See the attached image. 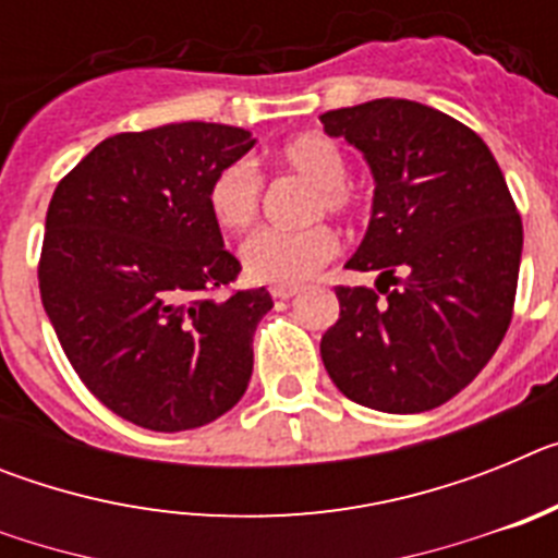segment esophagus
Instances as JSON below:
<instances>
[{"label":"esophagus","mask_w":558,"mask_h":558,"mask_svg":"<svg viewBox=\"0 0 558 558\" xmlns=\"http://www.w3.org/2000/svg\"><path fill=\"white\" fill-rule=\"evenodd\" d=\"M295 293H302L299 284H274V288H270V295H274V299H282V302L293 299Z\"/></svg>","instance_id":"1"}]
</instances>
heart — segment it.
I'll return each instance as SVG.
<instances>
[{"label": "heart", "instance_id": "obj_1", "mask_svg": "<svg viewBox=\"0 0 558 558\" xmlns=\"http://www.w3.org/2000/svg\"><path fill=\"white\" fill-rule=\"evenodd\" d=\"M276 165L290 175L313 184L304 220L315 223L293 231L265 229L243 243V268L254 282L302 284L338 254V236L318 218L332 215L340 220H360L366 201L349 190V159L343 147L324 133H302L276 150ZM206 206L211 220L223 231H245L263 206V175L248 159L220 167L206 186Z\"/></svg>", "mask_w": 558, "mask_h": 558}]
</instances>
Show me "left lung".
Returning a JSON list of instances; mask_svg holds the SVG:
<instances>
[{"label": "left lung", "mask_w": 558, "mask_h": 558, "mask_svg": "<svg viewBox=\"0 0 558 558\" xmlns=\"http://www.w3.org/2000/svg\"><path fill=\"white\" fill-rule=\"evenodd\" d=\"M322 122L372 167V220L347 268L379 270L377 290L335 288L324 366L357 405L433 411L470 386L509 329L520 211L486 142L436 108L383 97Z\"/></svg>", "instance_id": "1"}]
</instances>
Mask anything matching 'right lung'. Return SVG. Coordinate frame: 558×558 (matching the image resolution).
<instances>
[{"instance_id":"obj_1","label":"right lung","mask_w":558,"mask_h":558,"mask_svg":"<svg viewBox=\"0 0 558 558\" xmlns=\"http://www.w3.org/2000/svg\"><path fill=\"white\" fill-rule=\"evenodd\" d=\"M254 147L243 128L172 122L102 140L47 209L38 288L61 349L108 411L156 433L240 402L270 293L240 274L206 206L211 175Z\"/></svg>"}]
</instances>
